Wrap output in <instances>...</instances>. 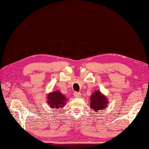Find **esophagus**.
I'll use <instances>...</instances> for the list:
<instances>
[{
  "label": "esophagus",
  "instance_id": "1",
  "mask_svg": "<svg viewBox=\"0 0 149 149\" xmlns=\"http://www.w3.org/2000/svg\"><path fill=\"white\" fill-rule=\"evenodd\" d=\"M74 97H77V98H78V97H80L81 96V93H79V92H76L74 93Z\"/></svg>",
  "mask_w": 149,
  "mask_h": 149
}]
</instances>
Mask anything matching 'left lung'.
Instances as JSON below:
<instances>
[{
    "label": "left lung",
    "mask_w": 149,
    "mask_h": 149,
    "mask_svg": "<svg viewBox=\"0 0 149 149\" xmlns=\"http://www.w3.org/2000/svg\"><path fill=\"white\" fill-rule=\"evenodd\" d=\"M108 103L106 97L100 91H95L90 97V107L96 112L106 109Z\"/></svg>",
    "instance_id": "obj_1"
}]
</instances>
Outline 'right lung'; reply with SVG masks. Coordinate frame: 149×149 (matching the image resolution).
<instances>
[{
	"instance_id": "add662e5",
	"label": "right lung",
	"mask_w": 149,
	"mask_h": 149,
	"mask_svg": "<svg viewBox=\"0 0 149 149\" xmlns=\"http://www.w3.org/2000/svg\"><path fill=\"white\" fill-rule=\"evenodd\" d=\"M66 97L59 91H54L47 95V104L51 108L59 109L63 107L66 102Z\"/></svg>"
}]
</instances>
